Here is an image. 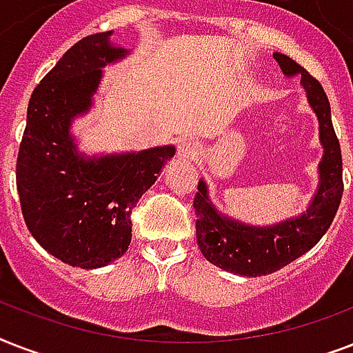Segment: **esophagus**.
<instances>
[{
	"label": "esophagus",
	"mask_w": 353,
	"mask_h": 353,
	"mask_svg": "<svg viewBox=\"0 0 353 353\" xmlns=\"http://www.w3.org/2000/svg\"><path fill=\"white\" fill-rule=\"evenodd\" d=\"M177 154L181 155V157H185V159L194 157V155L198 154V144L194 143L192 139H183V141H179V144H177Z\"/></svg>",
	"instance_id": "34e87169"
}]
</instances>
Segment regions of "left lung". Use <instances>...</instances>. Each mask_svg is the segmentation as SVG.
I'll list each match as a JSON object with an SVG mask.
<instances>
[{
	"label": "left lung",
	"mask_w": 353,
	"mask_h": 353,
	"mask_svg": "<svg viewBox=\"0 0 353 353\" xmlns=\"http://www.w3.org/2000/svg\"><path fill=\"white\" fill-rule=\"evenodd\" d=\"M273 57L285 77H301L310 106L317 113L324 155L319 165V188L306 212L274 225H245L221 214L209 199L205 181L198 183L194 209L198 216L196 236L199 249L210 263L241 276L274 273L317 245L337 214L345 188L339 139L332 124L330 102L323 85L290 57L282 52H274Z\"/></svg>",
	"instance_id": "obj_1"
}]
</instances>
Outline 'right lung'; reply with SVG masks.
<instances>
[{
    "label": "right lung",
    "mask_w": 353,
    "mask_h": 353,
    "mask_svg": "<svg viewBox=\"0 0 353 353\" xmlns=\"http://www.w3.org/2000/svg\"><path fill=\"white\" fill-rule=\"evenodd\" d=\"M113 30L77 41L34 88L19 144L16 185L23 220L47 252L82 269L104 268L128 251L132 209L174 157V146L88 157L71 122L88 113L102 68L128 54Z\"/></svg>",
    "instance_id": "obj_1"
}]
</instances>
